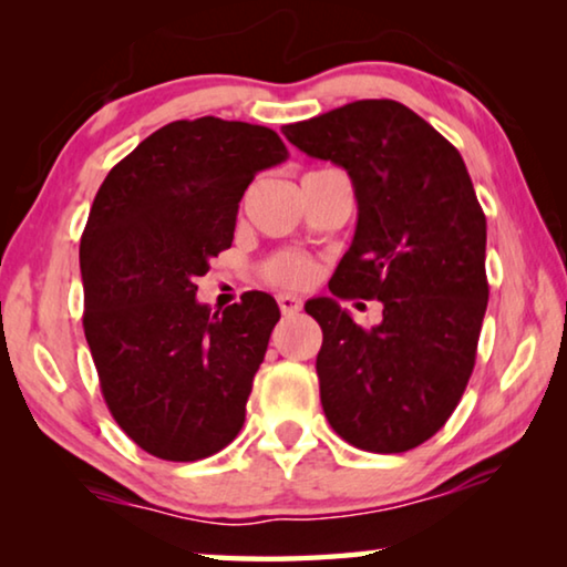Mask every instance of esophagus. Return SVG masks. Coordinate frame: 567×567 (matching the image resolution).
<instances>
[{"instance_id": "esophagus-1", "label": "esophagus", "mask_w": 567, "mask_h": 567, "mask_svg": "<svg viewBox=\"0 0 567 567\" xmlns=\"http://www.w3.org/2000/svg\"><path fill=\"white\" fill-rule=\"evenodd\" d=\"M276 301H278V307H281L284 315H297L301 309V299L293 297V293H278Z\"/></svg>"}]
</instances>
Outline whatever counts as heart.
Wrapping results in <instances>:
<instances>
[{
	"label": "heart",
	"mask_w": 567,
	"mask_h": 567,
	"mask_svg": "<svg viewBox=\"0 0 567 567\" xmlns=\"http://www.w3.org/2000/svg\"><path fill=\"white\" fill-rule=\"evenodd\" d=\"M309 276H312V262L293 252L276 255L266 266V278L278 286H305Z\"/></svg>",
	"instance_id": "obj_1"
}]
</instances>
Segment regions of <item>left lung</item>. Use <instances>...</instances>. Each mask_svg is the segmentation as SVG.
<instances>
[{"label": "left lung", "instance_id": "1", "mask_svg": "<svg viewBox=\"0 0 567 567\" xmlns=\"http://www.w3.org/2000/svg\"><path fill=\"white\" fill-rule=\"evenodd\" d=\"M284 136L353 183L359 221L332 296L385 307L382 323L361 329L339 298L307 301L322 328L324 417L363 452L421 446L460 405L487 309L485 214L462 154L394 100H355Z\"/></svg>", "mask_w": 567, "mask_h": 567}]
</instances>
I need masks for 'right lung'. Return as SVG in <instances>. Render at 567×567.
Masks as SVG:
<instances>
[{
	"label": "right lung",
	"instance_id": "add662e5",
	"mask_svg": "<svg viewBox=\"0 0 567 567\" xmlns=\"http://www.w3.org/2000/svg\"><path fill=\"white\" fill-rule=\"evenodd\" d=\"M286 157L266 126L173 121L107 173L90 208L84 338L115 423L159 460H204L243 429L281 312L262 291L212 312L196 278L235 239L252 177Z\"/></svg>",
	"mask_w": 567,
	"mask_h": 567
}]
</instances>
